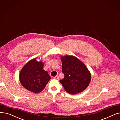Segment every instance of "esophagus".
<instances>
[{
  "mask_svg": "<svg viewBox=\"0 0 120 120\" xmlns=\"http://www.w3.org/2000/svg\"><path fill=\"white\" fill-rule=\"evenodd\" d=\"M54 79H59V76H58V75H56L55 77H54Z\"/></svg>",
  "mask_w": 120,
  "mask_h": 120,
  "instance_id": "34e87169",
  "label": "esophagus"
}]
</instances>
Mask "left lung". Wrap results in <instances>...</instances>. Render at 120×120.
I'll return each instance as SVG.
<instances>
[{"instance_id": "left-lung-1", "label": "left lung", "mask_w": 120, "mask_h": 120, "mask_svg": "<svg viewBox=\"0 0 120 120\" xmlns=\"http://www.w3.org/2000/svg\"><path fill=\"white\" fill-rule=\"evenodd\" d=\"M61 60L64 77L60 82L65 91L74 95L86 89L91 79V74L86 66L74 56H62Z\"/></svg>"}]
</instances>
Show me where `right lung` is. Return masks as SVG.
I'll return each instance as SVG.
<instances>
[{
  "mask_svg": "<svg viewBox=\"0 0 120 120\" xmlns=\"http://www.w3.org/2000/svg\"><path fill=\"white\" fill-rule=\"evenodd\" d=\"M44 63L36 58L30 60L20 71L19 81L22 86L34 93L42 91L51 79L48 72L44 70Z\"/></svg>",
  "mask_w": 120,
  "mask_h": 120,
  "instance_id": "add662e5",
  "label": "right lung"
}]
</instances>
